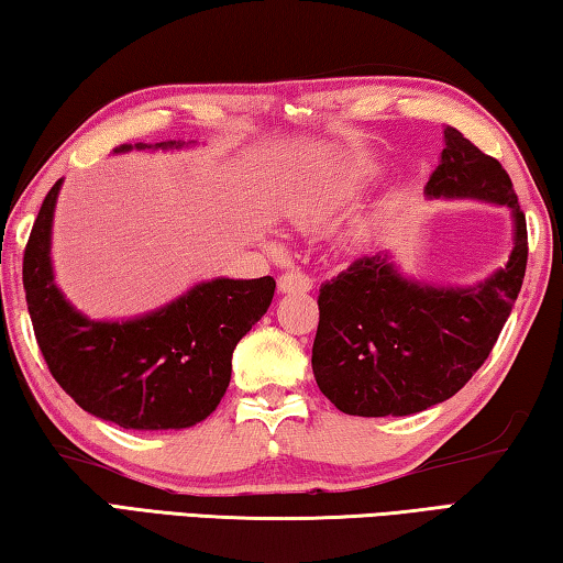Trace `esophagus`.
Here are the masks:
<instances>
[{
  "label": "esophagus",
  "mask_w": 563,
  "mask_h": 563,
  "mask_svg": "<svg viewBox=\"0 0 563 563\" xmlns=\"http://www.w3.org/2000/svg\"><path fill=\"white\" fill-rule=\"evenodd\" d=\"M280 292H308L312 288V278L302 271H288L278 278Z\"/></svg>",
  "instance_id": "esophagus-1"
}]
</instances>
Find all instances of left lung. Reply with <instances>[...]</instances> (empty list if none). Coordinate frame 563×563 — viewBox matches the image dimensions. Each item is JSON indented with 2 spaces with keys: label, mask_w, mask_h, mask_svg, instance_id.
I'll return each instance as SVG.
<instances>
[{
  "label": "left lung",
  "mask_w": 563,
  "mask_h": 563,
  "mask_svg": "<svg viewBox=\"0 0 563 563\" xmlns=\"http://www.w3.org/2000/svg\"><path fill=\"white\" fill-rule=\"evenodd\" d=\"M427 194L509 206L517 238L509 263L474 288L405 280L383 253L362 255L320 285L312 373L340 412L402 417L460 393L484 365L527 273V218L497 158L444 126Z\"/></svg>",
  "instance_id": "1"
}]
</instances>
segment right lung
Masks as SVG:
<instances>
[{"label": "right lung", "instance_id": "right-lung-1", "mask_svg": "<svg viewBox=\"0 0 563 563\" xmlns=\"http://www.w3.org/2000/svg\"><path fill=\"white\" fill-rule=\"evenodd\" d=\"M59 186L56 180L44 198L22 265L36 345L52 377L81 409L123 430H184L201 422L225 395L233 350L265 316L275 280L218 278L146 318L87 320L64 300L52 275Z\"/></svg>", "mask_w": 563, "mask_h": 563}]
</instances>
